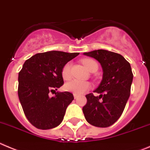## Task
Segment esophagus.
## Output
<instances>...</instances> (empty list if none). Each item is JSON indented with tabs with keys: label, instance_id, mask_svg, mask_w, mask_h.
Here are the masks:
<instances>
[{
	"label": "esophagus",
	"instance_id": "obj_1",
	"mask_svg": "<svg viewBox=\"0 0 150 150\" xmlns=\"http://www.w3.org/2000/svg\"><path fill=\"white\" fill-rule=\"evenodd\" d=\"M73 96H74V98H78V94H76V93H73Z\"/></svg>",
	"mask_w": 150,
	"mask_h": 150
}]
</instances>
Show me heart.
<instances>
[{"instance_id": "1", "label": "heart", "mask_w": 150, "mask_h": 150, "mask_svg": "<svg viewBox=\"0 0 150 150\" xmlns=\"http://www.w3.org/2000/svg\"><path fill=\"white\" fill-rule=\"evenodd\" d=\"M82 63L90 72H91L92 70L94 69L95 68L98 69L97 63L92 59H83L82 60ZM61 75L64 80H69L70 78H71V65H70V63H67L63 67ZM90 87H91V84L89 82L81 81H78L76 79L67 82L64 86V88L67 91L76 94L84 93L85 92L88 91L90 90Z\"/></svg>"}]
</instances>
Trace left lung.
Listing matches in <instances>:
<instances>
[{"instance_id":"left-lung-1","label":"left lung","mask_w":150,"mask_h":150,"mask_svg":"<svg viewBox=\"0 0 150 150\" xmlns=\"http://www.w3.org/2000/svg\"><path fill=\"white\" fill-rule=\"evenodd\" d=\"M83 54L98 60L103 75L100 84L94 90L100 95H86L87 102L83 107V113L91 125L108 127L122 115L130 96L133 80L130 63L120 54L107 50H95Z\"/></svg>"}]
</instances>
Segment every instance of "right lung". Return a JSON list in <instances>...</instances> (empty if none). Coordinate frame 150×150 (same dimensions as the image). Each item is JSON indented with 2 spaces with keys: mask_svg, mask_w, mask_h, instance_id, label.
<instances>
[{
  "mask_svg": "<svg viewBox=\"0 0 150 150\" xmlns=\"http://www.w3.org/2000/svg\"><path fill=\"white\" fill-rule=\"evenodd\" d=\"M78 54L52 51L36 54L24 63L18 73V98L27 119L37 129H53L63 121L74 96L56 90L63 84V67ZM50 91L55 92L53 97Z\"/></svg>",
  "mask_w": 150,
  "mask_h": 150,
  "instance_id": "1",
  "label": "right lung"
}]
</instances>
